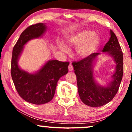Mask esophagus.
<instances>
[{
    "mask_svg": "<svg viewBox=\"0 0 132 132\" xmlns=\"http://www.w3.org/2000/svg\"><path fill=\"white\" fill-rule=\"evenodd\" d=\"M73 67L72 65V64H69V65H68V70H69L70 71H73Z\"/></svg>",
    "mask_w": 132,
    "mask_h": 132,
    "instance_id": "34e87169",
    "label": "esophagus"
}]
</instances>
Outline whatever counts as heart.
<instances>
[{
  "mask_svg": "<svg viewBox=\"0 0 132 132\" xmlns=\"http://www.w3.org/2000/svg\"><path fill=\"white\" fill-rule=\"evenodd\" d=\"M68 42L72 46L77 48V53L81 56H88L97 49L100 39L95 32L91 30H85L70 36ZM61 50L68 51V48L64 43L60 44Z\"/></svg>",
  "mask_w": 132,
  "mask_h": 132,
  "instance_id": "heart-1",
  "label": "heart"
}]
</instances>
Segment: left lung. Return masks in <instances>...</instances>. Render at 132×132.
<instances>
[{
  "label": "left lung",
  "mask_w": 132,
  "mask_h": 132,
  "mask_svg": "<svg viewBox=\"0 0 132 132\" xmlns=\"http://www.w3.org/2000/svg\"><path fill=\"white\" fill-rule=\"evenodd\" d=\"M111 37L104 46L103 52H106L113 57L116 64L113 80L107 86L97 84L93 77L94 61L99 53H93L82 60L73 62L75 73L80 100L91 107H100L111 102L116 95L123 75V55L118 39L111 30Z\"/></svg>",
  "instance_id": "1"
}]
</instances>
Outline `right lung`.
<instances>
[{"label":"right lung","mask_w":132,"mask_h":132,"mask_svg":"<svg viewBox=\"0 0 132 132\" xmlns=\"http://www.w3.org/2000/svg\"><path fill=\"white\" fill-rule=\"evenodd\" d=\"M44 23L29 26L23 31L12 50L11 77L20 96L27 102L34 104L47 103L55 95L57 81L68 73V62L49 60L35 73L20 69L18 61L23 46L30 39L41 37L46 32Z\"/></svg>","instance_id":"1"}]
</instances>
